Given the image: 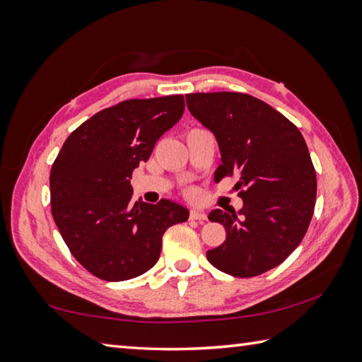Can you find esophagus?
<instances>
[{"label":"esophagus","instance_id":"34e87169","mask_svg":"<svg viewBox=\"0 0 362 362\" xmlns=\"http://www.w3.org/2000/svg\"><path fill=\"white\" fill-rule=\"evenodd\" d=\"M189 219L191 221H206V216H205V213L204 211H201V210H196V209H193L189 211Z\"/></svg>","mask_w":362,"mask_h":362}]
</instances>
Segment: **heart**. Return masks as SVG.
Instances as JSON below:
<instances>
[{"mask_svg": "<svg viewBox=\"0 0 362 362\" xmlns=\"http://www.w3.org/2000/svg\"><path fill=\"white\" fill-rule=\"evenodd\" d=\"M188 194L189 196H194V191H188Z\"/></svg>", "mask_w": 362, "mask_h": 362, "instance_id": "heart-1", "label": "heart"}]
</instances>
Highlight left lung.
<instances>
[{
	"instance_id": "left-lung-1",
	"label": "left lung",
	"mask_w": 362,
	"mask_h": 362,
	"mask_svg": "<svg viewBox=\"0 0 362 362\" xmlns=\"http://www.w3.org/2000/svg\"><path fill=\"white\" fill-rule=\"evenodd\" d=\"M191 115L214 134L222 163L214 180L240 177L243 209L213 210L227 238L206 252L228 275L249 279L281 264L308 230L316 205V169L300 130L274 107L245 93H189Z\"/></svg>"
}]
</instances>
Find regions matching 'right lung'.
<instances>
[{"label": "right lung", "instance_id": "1", "mask_svg": "<svg viewBox=\"0 0 362 362\" xmlns=\"http://www.w3.org/2000/svg\"><path fill=\"white\" fill-rule=\"evenodd\" d=\"M182 95L129 99L93 115L66 138L49 175L51 213L73 257L105 281L157 263L166 230L188 210L173 201L132 204L134 169L182 118Z\"/></svg>", "mask_w": 362, "mask_h": 362}]
</instances>
